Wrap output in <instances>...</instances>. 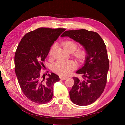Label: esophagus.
<instances>
[{
	"label": "esophagus",
	"instance_id": "obj_1",
	"mask_svg": "<svg viewBox=\"0 0 125 125\" xmlns=\"http://www.w3.org/2000/svg\"><path fill=\"white\" fill-rule=\"evenodd\" d=\"M59 78H60V79H62V80H66V79H67L68 78V77H63V76H60Z\"/></svg>",
	"mask_w": 125,
	"mask_h": 125
}]
</instances>
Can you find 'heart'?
Listing matches in <instances>:
<instances>
[{
  "label": "heart",
  "mask_w": 125,
  "mask_h": 125,
  "mask_svg": "<svg viewBox=\"0 0 125 125\" xmlns=\"http://www.w3.org/2000/svg\"><path fill=\"white\" fill-rule=\"evenodd\" d=\"M62 45L65 50L67 52H74L77 48L76 43L71 41H66L62 43ZM55 46H53L51 48L50 52V56H52L53 53ZM86 52L84 50L78 51L74 53L75 58L79 62H83L85 57ZM76 68V64L73 60H69L67 61L59 60L52 64V69L56 73L62 76H67L69 75L72 71Z\"/></svg>",
  "instance_id": "b5f03b06"
}]
</instances>
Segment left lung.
Wrapping results in <instances>:
<instances>
[{
  "label": "left lung",
  "instance_id": "1",
  "mask_svg": "<svg viewBox=\"0 0 125 125\" xmlns=\"http://www.w3.org/2000/svg\"><path fill=\"white\" fill-rule=\"evenodd\" d=\"M61 37H69L84 47L85 60L76 71L82 78L73 77L74 84L69 91L71 101L79 106L94 103L104 91L107 82L109 60L106 47L99 34L85 29L68 30Z\"/></svg>",
  "mask_w": 125,
  "mask_h": 125
}]
</instances>
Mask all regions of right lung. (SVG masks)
I'll list each match as a JSON object with an SVG mask.
<instances>
[{
	"label": "right lung",
	"mask_w": 125,
	"mask_h": 125,
	"mask_svg": "<svg viewBox=\"0 0 125 125\" xmlns=\"http://www.w3.org/2000/svg\"><path fill=\"white\" fill-rule=\"evenodd\" d=\"M65 29L40 28L28 33L19 44L14 56L15 72L22 92L29 100L45 104L53 95V86L60 80L53 73L45 79L41 69L52 45Z\"/></svg>",
	"instance_id": "right-lung-1"
}]
</instances>
